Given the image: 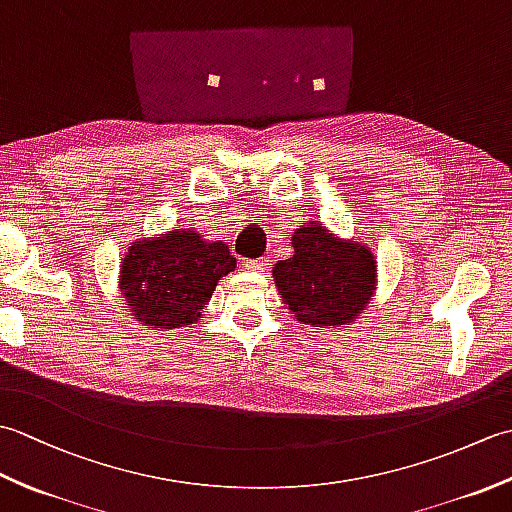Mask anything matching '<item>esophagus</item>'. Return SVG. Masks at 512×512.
<instances>
[{
  "mask_svg": "<svg viewBox=\"0 0 512 512\" xmlns=\"http://www.w3.org/2000/svg\"><path fill=\"white\" fill-rule=\"evenodd\" d=\"M246 270H250V273H266V270L270 268V259L268 257H262V259H244L242 264Z\"/></svg>",
  "mask_w": 512,
  "mask_h": 512,
  "instance_id": "1",
  "label": "esophagus"
}]
</instances>
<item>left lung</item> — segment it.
<instances>
[{"mask_svg":"<svg viewBox=\"0 0 512 512\" xmlns=\"http://www.w3.org/2000/svg\"><path fill=\"white\" fill-rule=\"evenodd\" d=\"M290 244L295 253L275 264L273 279L292 317L314 330L361 319L378 286L372 248L334 235L319 220L303 222Z\"/></svg>","mask_w":512,"mask_h":512,"instance_id":"8db88e82","label":"left lung"}]
</instances>
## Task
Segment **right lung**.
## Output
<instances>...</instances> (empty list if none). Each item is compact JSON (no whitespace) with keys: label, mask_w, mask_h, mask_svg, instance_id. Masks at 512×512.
Listing matches in <instances>:
<instances>
[{"label":"right lung","mask_w":512,"mask_h":512,"mask_svg":"<svg viewBox=\"0 0 512 512\" xmlns=\"http://www.w3.org/2000/svg\"><path fill=\"white\" fill-rule=\"evenodd\" d=\"M235 266L220 239L213 242L191 228H171L129 244L118 268V288L136 321L169 332L200 321L217 281Z\"/></svg>","instance_id":"1"}]
</instances>
